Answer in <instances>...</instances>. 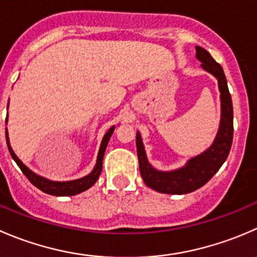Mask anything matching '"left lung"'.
<instances>
[{
  "label": "left lung",
  "instance_id": "left-lung-1",
  "mask_svg": "<svg viewBox=\"0 0 257 257\" xmlns=\"http://www.w3.org/2000/svg\"><path fill=\"white\" fill-rule=\"evenodd\" d=\"M196 57L202 64V69L212 74L218 81L221 98V120L217 136L212 146L203 153L189 159L186 166L169 172L153 168L147 159L143 142L139 132H137V154L139 161V171L144 183L149 188L168 195H186L201 188L207 183L221 168L230 153L233 138V109L231 94L227 88V80L222 68L213 60L207 50L196 46Z\"/></svg>",
  "mask_w": 257,
  "mask_h": 257
}]
</instances>
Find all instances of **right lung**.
Instances as JSON below:
<instances>
[{"label": "right lung", "instance_id": "1", "mask_svg": "<svg viewBox=\"0 0 257 257\" xmlns=\"http://www.w3.org/2000/svg\"><path fill=\"white\" fill-rule=\"evenodd\" d=\"M9 106V105H7ZM6 123H7V118H6ZM114 128L115 126H111L108 132L105 133V136L103 137V141H101L100 148H99V153H98V158H96V163L95 167H94L93 171L88 174V176L83 177V178L79 179H74V181H66V182H55V181H50V179L44 178V177L39 176V174L34 173L31 169L27 168L19 158L15 154V152L12 151L11 146H10V141H9V133H7V128H6V142H7V147H9V151L11 157L14 158V161L16 162L17 166L20 167V169L22 171V173L27 177L30 182L34 184L35 187H37L39 189H41L42 192L47 193V195H52V196H74L78 195V193H81V192L86 191V189L90 188L96 181H98L99 176L101 173V168H103V158H104V153H105L106 146H108V142L110 139L111 134H113Z\"/></svg>", "mask_w": 257, "mask_h": 257}]
</instances>
